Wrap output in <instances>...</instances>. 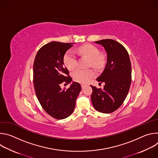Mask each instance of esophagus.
Listing matches in <instances>:
<instances>
[{"label":"esophagus","mask_w":158,"mask_h":158,"mask_svg":"<svg viewBox=\"0 0 158 158\" xmlns=\"http://www.w3.org/2000/svg\"><path fill=\"white\" fill-rule=\"evenodd\" d=\"M81 87H82V89H84V87H85V85H84V84H81Z\"/></svg>","instance_id":"1"}]
</instances>
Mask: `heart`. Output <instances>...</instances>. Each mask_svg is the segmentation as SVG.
I'll return each mask as SVG.
<instances>
[{
    "mask_svg": "<svg viewBox=\"0 0 158 158\" xmlns=\"http://www.w3.org/2000/svg\"><path fill=\"white\" fill-rule=\"evenodd\" d=\"M78 52L82 56L90 58V65L96 69L103 67L106 62V56L104 53H99L97 47L93 44H85L77 49ZM65 66L69 70H73L77 66V60L75 52L69 49L67 51L63 59ZM96 76V72L93 69H77L73 74V79L82 84H87Z\"/></svg>",
    "mask_w": 158,
    "mask_h": 158,
    "instance_id": "1",
    "label": "heart"
}]
</instances>
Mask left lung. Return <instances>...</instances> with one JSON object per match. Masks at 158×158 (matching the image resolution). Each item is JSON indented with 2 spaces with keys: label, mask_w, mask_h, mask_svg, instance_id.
Returning a JSON list of instances; mask_svg holds the SVG:
<instances>
[{
  "label": "left lung",
  "mask_w": 158,
  "mask_h": 158,
  "mask_svg": "<svg viewBox=\"0 0 158 158\" xmlns=\"http://www.w3.org/2000/svg\"><path fill=\"white\" fill-rule=\"evenodd\" d=\"M95 43L102 45L107 53L105 68L97 81L104 82V89L91 85L94 107L102 113H111L124 101L131 83V64L125 48L112 39H103Z\"/></svg>",
  "instance_id": "8db88e82"
}]
</instances>
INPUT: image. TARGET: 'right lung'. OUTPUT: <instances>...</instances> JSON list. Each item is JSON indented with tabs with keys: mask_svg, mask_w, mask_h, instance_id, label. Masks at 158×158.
<instances>
[{
	"mask_svg": "<svg viewBox=\"0 0 158 158\" xmlns=\"http://www.w3.org/2000/svg\"><path fill=\"white\" fill-rule=\"evenodd\" d=\"M74 43L51 42L37 52L33 65V81L37 98L48 114L56 119L69 117L74 111L76 100L81 91L79 83L73 82L69 88L60 84L72 81L64 65V56Z\"/></svg>",
	"mask_w": 158,
	"mask_h": 158,
	"instance_id": "right-lung-1",
	"label": "right lung"
}]
</instances>
